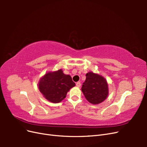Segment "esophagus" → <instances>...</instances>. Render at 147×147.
<instances>
[{"label": "esophagus", "mask_w": 147, "mask_h": 147, "mask_svg": "<svg viewBox=\"0 0 147 147\" xmlns=\"http://www.w3.org/2000/svg\"><path fill=\"white\" fill-rule=\"evenodd\" d=\"M76 86H77V87H80V86H81V83L80 82H78L76 83Z\"/></svg>", "instance_id": "esophagus-1"}]
</instances>
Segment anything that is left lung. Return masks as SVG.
<instances>
[{
	"label": "left lung",
	"instance_id": "obj_1",
	"mask_svg": "<svg viewBox=\"0 0 147 147\" xmlns=\"http://www.w3.org/2000/svg\"><path fill=\"white\" fill-rule=\"evenodd\" d=\"M82 91L86 100L92 104L103 102L108 96V84L106 80L98 74L89 72L83 83Z\"/></svg>",
	"mask_w": 147,
	"mask_h": 147
}]
</instances>
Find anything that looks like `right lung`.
Segmentation results:
<instances>
[{"mask_svg":"<svg viewBox=\"0 0 147 147\" xmlns=\"http://www.w3.org/2000/svg\"><path fill=\"white\" fill-rule=\"evenodd\" d=\"M75 83L69 75H65L61 69L54 72H49L40 79L38 88L45 98L53 103L63 100Z\"/></svg>","mask_w":147,"mask_h":147,"instance_id":"obj_1","label":"right lung"}]
</instances>
